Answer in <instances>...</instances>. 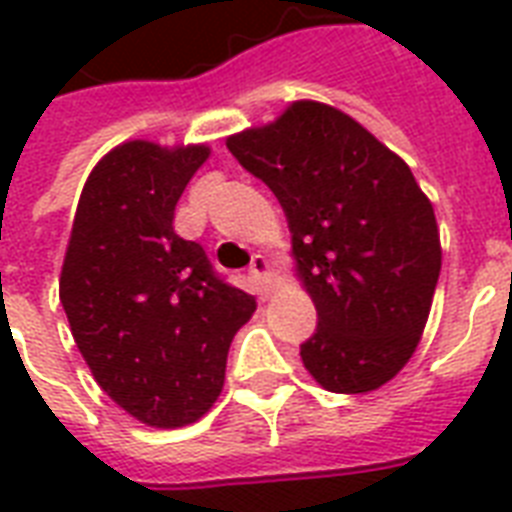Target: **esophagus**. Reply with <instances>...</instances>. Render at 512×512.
Masks as SVG:
<instances>
[{"instance_id": "obj_1", "label": "esophagus", "mask_w": 512, "mask_h": 512, "mask_svg": "<svg viewBox=\"0 0 512 512\" xmlns=\"http://www.w3.org/2000/svg\"><path fill=\"white\" fill-rule=\"evenodd\" d=\"M249 273L255 276L263 287H273V265L265 255L252 257V265H249Z\"/></svg>"}]
</instances>
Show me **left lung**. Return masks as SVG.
<instances>
[{"mask_svg":"<svg viewBox=\"0 0 512 512\" xmlns=\"http://www.w3.org/2000/svg\"><path fill=\"white\" fill-rule=\"evenodd\" d=\"M225 146L287 215L295 273L319 313L300 345L305 369L350 396L393 380L420 345L441 273L436 212L412 170L319 100H295Z\"/></svg>","mask_w":512,"mask_h":512,"instance_id":"obj_1","label":"left lung"}]
</instances>
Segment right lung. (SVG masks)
<instances>
[{"instance_id":"obj_1","label":"right lung","mask_w":512,"mask_h":512,"mask_svg":"<svg viewBox=\"0 0 512 512\" xmlns=\"http://www.w3.org/2000/svg\"><path fill=\"white\" fill-rule=\"evenodd\" d=\"M207 159L204 143L111 148L84 183L60 271V303L92 377L151 428H183L212 409L233 335L257 308L172 228Z\"/></svg>"}]
</instances>
